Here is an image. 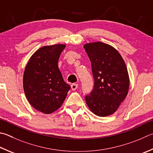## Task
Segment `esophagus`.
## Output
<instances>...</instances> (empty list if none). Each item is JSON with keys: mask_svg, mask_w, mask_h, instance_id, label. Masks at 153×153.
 <instances>
[{"mask_svg": "<svg viewBox=\"0 0 153 153\" xmlns=\"http://www.w3.org/2000/svg\"><path fill=\"white\" fill-rule=\"evenodd\" d=\"M78 87V85L76 84H73L71 85V90H76V89Z\"/></svg>", "mask_w": 153, "mask_h": 153, "instance_id": "34e87169", "label": "esophagus"}]
</instances>
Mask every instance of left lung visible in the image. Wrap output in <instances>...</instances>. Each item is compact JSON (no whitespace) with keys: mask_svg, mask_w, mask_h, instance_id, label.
I'll list each match as a JSON object with an SVG mask.
<instances>
[{"mask_svg":"<svg viewBox=\"0 0 153 153\" xmlns=\"http://www.w3.org/2000/svg\"><path fill=\"white\" fill-rule=\"evenodd\" d=\"M84 48L90 59L94 80L93 90L85 96L86 104L97 116L112 114L128 91L129 77L124 61L108 44L91 43Z\"/></svg>","mask_w":153,"mask_h":153,"instance_id":"left-lung-1","label":"left lung"}]
</instances>
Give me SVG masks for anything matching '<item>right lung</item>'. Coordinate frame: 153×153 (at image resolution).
I'll list each match as a JSON object with an SVG mask.
<instances>
[{
	"mask_svg": "<svg viewBox=\"0 0 153 153\" xmlns=\"http://www.w3.org/2000/svg\"><path fill=\"white\" fill-rule=\"evenodd\" d=\"M65 45L40 48L30 58L23 75V89L30 104L51 114L61 107L71 87L63 79L58 60Z\"/></svg>",
	"mask_w": 153,
	"mask_h": 153,
	"instance_id": "add662e5",
	"label": "right lung"
}]
</instances>
